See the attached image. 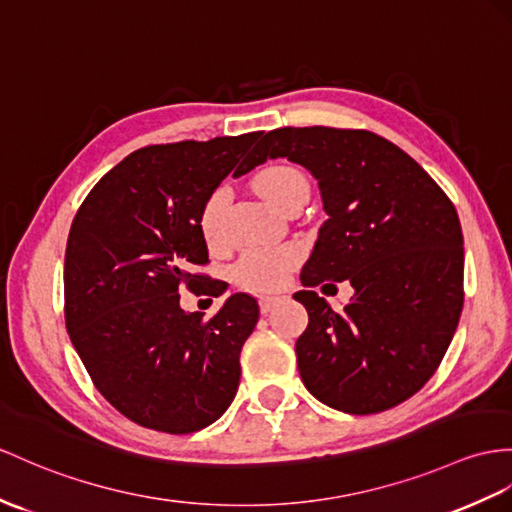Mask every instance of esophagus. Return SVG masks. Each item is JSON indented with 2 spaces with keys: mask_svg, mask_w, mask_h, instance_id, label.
Instances as JSON below:
<instances>
[{
  "mask_svg": "<svg viewBox=\"0 0 512 512\" xmlns=\"http://www.w3.org/2000/svg\"><path fill=\"white\" fill-rule=\"evenodd\" d=\"M280 302H282L280 295H263V297H260V310H263V313L267 315V313H271V310L276 308Z\"/></svg>",
  "mask_w": 512,
  "mask_h": 512,
  "instance_id": "esophagus-1",
  "label": "esophagus"
}]
</instances>
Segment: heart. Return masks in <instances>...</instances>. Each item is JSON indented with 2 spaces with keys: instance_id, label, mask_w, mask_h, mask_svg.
<instances>
[{
  "instance_id": "heart-1",
  "label": "heart",
  "mask_w": 512,
  "mask_h": 512,
  "mask_svg": "<svg viewBox=\"0 0 512 512\" xmlns=\"http://www.w3.org/2000/svg\"><path fill=\"white\" fill-rule=\"evenodd\" d=\"M254 191L265 199L273 208L284 210L291 199L299 193H308V180L299 169L291 165H269L260 169L254 180ZM228 202V195L223 189H217L206 199L199 215V228H202L208 245H217L221 241V215L223 206ZM302 260V249L297 245H273V247H256L243 254L236 265V282L252 291H276L284 284L291 269Z\"/></svg>"
}]
</instances>
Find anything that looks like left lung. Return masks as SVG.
Returning <instances> with one entry per match:
<instances>
[{
  "label": "left lung",
  "instance_id": "obj_1",
  "mask_svg": "<svg viewBox=\"0 0 512 512\" xmlns=\"http://www.w3.org/2000/svg\"><path fill=\"white\" fill-rule=\"evenodd\" d=\"M278 156L313 173L328 213L299 273L306 291L293 295L308 310L295 343L304 386L350 415L406 402L439 369L463 310L465 249L452 199L369 130L278 128L260 141L256 162ZM332 279L355 286L341 314L309 289Z\"/></svg>",
  "mask_w": 512,
  "mask_h": 512
}]
</instances>
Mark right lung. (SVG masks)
I'll list each match as a JSON object with an SVG mask.
<instances>
[{"label": "right lung", "instance_id": "1", "mask_svg": "<svg viewBox=\"0 0 512 512\" xmlns=\"http://www.w3.org/2000/svg\"><path fill=\"white\" fill-rule=\"evenodd\" d=\"M263 132L136 149L99 180L73 217L65 254V323L97 391L123 417L169 434L217 421L241 378V350L258 321L234 293L217 315L184 313L180 291L221 295L199 269V228L221 180L260 162ZM254 152V149H253Z\"/></svg>", "mask_w": 512, "mask_h": 512}]
</instances>
